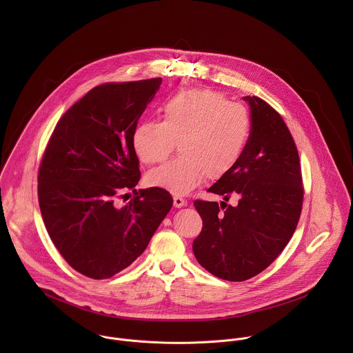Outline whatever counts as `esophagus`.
<instances>
[{
  "label": "esophagus",
  "instance_id": "1",
  "mask_svg": "<svg viewBox=\"0 0 353 353\" xmlns=\"http://www.w3.org/2000/svg\"><path fill=\"white\" fill-rule=\"evenodd\" d=\"M186 205V201L182 199V197H174V206L175 208H182V206H185Z\"/></svg>",
  "mask_w": 353,
  "mask_h": 353
}]
</instances>
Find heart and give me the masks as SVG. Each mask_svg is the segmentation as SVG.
I'll return each mask as SVG.
<instances>
[{"instance_id": "1", "label": "heart", "mask_w": 353, "mask_h": 353, "mask_svg": "<svg viewBox=\"0 0 353 353\" xmlns=\"http://www.w3.org/2000/svg\"><path fill=\"white\" fill-rule=\"evenodd\" d=\"M246 108L210 90H185L161 105V122L141 123L133 148L144 164L165 160L175 144L181 156L151 170V188L183 196L206 181L225 176L241 160L250 137Z\"/></svg>"}]
</instances>
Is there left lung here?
Returning <instances> with one entry per match:
<instances>
[{"instance_id":"1","label":"left lung","mask_w":353,"mask_h":353,"mask_svg":"<svg viewBox=\"0 0 353 353\" xmlns=\"http://www.w3.org/2000/svg\"><path fill=\"white\" fill-rule=\"evenodd\" d=\"M249 103L252 130L236 165L208 192L239 199L194 201L202 231L193 252L202 268L228 281L249 280L284 250L298 225L303 203L302 171L295 141L281 115L256 97Z\"/></svg>"}]
</instances>
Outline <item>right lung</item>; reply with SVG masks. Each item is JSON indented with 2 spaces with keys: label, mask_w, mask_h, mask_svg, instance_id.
I'll return each instance as SVG.
<instances>
[{
  "label": "right lung",
  "mask_w": 353,
  "mask_h": 353,
  "mask_svg": "<svg viewBox=\"0 0 353 353\" xmlns=\"http://www.w3.org/2000/svg\"><path fill=\"white\" fill-rule=\"evenodd\" d=\"M160 84L157 77L95 87L62 115L43 154V223L65 261L87 277L128 268L172 206L167 190H136L141 172L133 133ZM130 190L135 197L118 207L116 199Z\"/></svg>",
  "instance_id": "1"
}]
</instances>
